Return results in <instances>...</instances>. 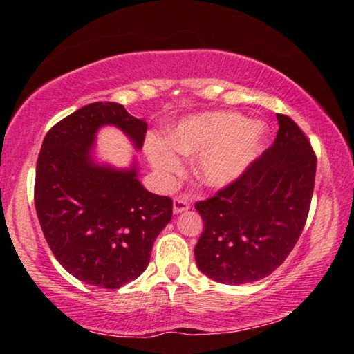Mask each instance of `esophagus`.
<instances>
[{"label":"esophagus","instance_id":"1","mask_svg":"<svg viewBox=\"0 0 354 354\" xmlns=\"http://www.w3.org/2000/svg\"><path fill=\"white\" fill-rule=\"evenodd\" d=\"M174 214H180L183 211L190 209V203L187 198H174Z\"/></svg>","mask_w":354,"mask_h":354}]
</instances>
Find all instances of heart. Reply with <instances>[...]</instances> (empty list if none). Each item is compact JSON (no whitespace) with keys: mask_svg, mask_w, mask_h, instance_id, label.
Wrapping results in <instances>:
<instances>
[{"mask_svg":"<svg viewBox=\"0 0 354 354\" xmlns=\"http://www.w3.org/2000/svg\"><path fill=\"white\" fill-rule=\"evenodd\" d=\"M264 129L230 111L188 115L167 132L166 143L153 140L147 147L148 161L164 183L183 174V158H195L193 176L206 188L230 187L259 156Z\"/></svg>","mask_w":354,"mask_h":354,"instance_id":"heart-1","label":"heart"}]
</instances>
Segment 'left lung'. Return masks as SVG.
Wrapping results in <instances>:
<instances>
[{
	"instance_id": "1",
	"label": "left lung",
	"mask_w": 354,
	"mask_h": 354,
	"mask_svg": "<svg viewBox=\"0 0 354 354\" xmlns=\"http://www.w3.org/2000/svg\"><path fill=\"white\" fill-rule=\"evenodd\" d=\"M275 142L230 187L196 203L205 230L198 269L225 285L272 274L297 245L311 205L316 156L306 135L279 114Z\"/></svg>"
}]
</instances>
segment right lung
Here are the masks:
<instances>
[{"instance_id":"1","label":"right lung","mask_w":354,"mask_h":354,"mask_svg":"<svg viewBox=\"0 0 354 354\" xmlns=\"http://www.w3.org/2000/svg\"><path fill=\"white\" fill-rule=\"evenodd\" d=\"M118 127L140 151L147 122L122 104L96 101L59 120L37 161L35 209L55 258L71 275L120 288L148 268L156 236L171 222L172 200L148 192L138 162L114 167L96 158V133Z\"/></svg>"}]
</instances>
